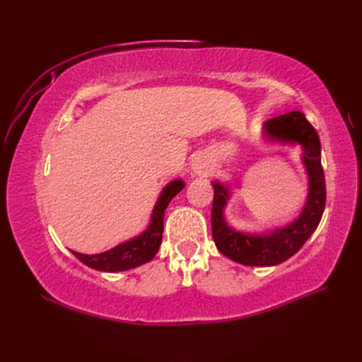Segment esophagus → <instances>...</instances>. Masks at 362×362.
Segmentation results:
<instances>
[{"mask_svg": "<svg viewBox=\"0 0 362 362\" xmlns=\"http://www.w3.org/2000/svg\"><path fill=\"white\" fill-rule=\"evenodd\" d=\"M192 169L194 173H198V175L208 173V170H210V161H208L205 157H196L193 160Z\"/></svg>", "mask_w": 362, "mask_h": 362, "instance_id": "esophagus-1", "label": "esophagus"}]
</instances>
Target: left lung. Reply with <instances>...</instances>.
<instances>
[{
	"instance_id": "8db88e82",
	"label": "left lung",
	"mask_w": 362,
	"mask_h": 362,
	"mask_svg": "<svg viewBox=\"0 0 362 362\" xmlns=\"http://www.w3.org/2000/svg\"><path fill=\"white\" fill-rule=\"evenodd\" d=\"M262 128L269 140L291 145L299 144L303 148L302 161L308 173L310 187L306 202L296 221L275 231L254 235L228 226L223 210L229 199V192L222 184L213 182L211 229L214 243L225 257L245 266H276L293 257L319 226L326 204L320 139L305 115L293 110L267 120Z\"/></svg>"
}]
</instances>
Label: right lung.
<instances>
[{
    "label": "right lung",
    "mask_w": 362,
    "mask_h": 362,
    "mask_svg": "<svg viewBox=\"0 0 362 362\" xmlns=\"http://www.w3.org/2000/svg\"><path fill=\"white\" fill-rule=\"evenodd\" d=\"M182 189L184 181L181 180H173L163 189L154 210H152L151 223L148 229H145L140 235L128 240L125 243H120L110 250H105L103 254L86 255L74 250L72 254L78 258L83 264L101 272H122L145 264V262L156 257L161 245L164 211H166L169 202Z\"/></svg>",
    "instance_id": "right-lung-1"
}]
</instances>
